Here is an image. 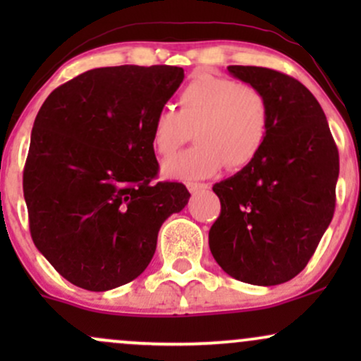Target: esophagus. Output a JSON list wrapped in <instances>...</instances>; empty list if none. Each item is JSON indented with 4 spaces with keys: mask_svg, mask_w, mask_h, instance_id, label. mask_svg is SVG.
Returning <instances> with one entry per match:
<instances>
[{
    "mask_svg": "<svg viewBox=\"0 0 361 361\" xmlns=\"http://www.w3.org/2000/svg\"><path fill=\"white\" fill-rule=\"evenodd\" d=\"M186 186H188L190 193L192 195H197V193L204 192V190L209 188V185H205V183H186Z\"/></svg>",
    "mask_w": 361,
    "mask_h": 361,
    "instance_id": "obj_1",
    "label": "esophagus"
}]
</instances>
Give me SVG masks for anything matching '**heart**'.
I'll return each mask as SVG.
<instances>
[{
  "label": "heart",
  "mask_w": 361,
  "mask_h": 361,
  "mask_svg": "<svg viewBox=\"0 0 361 361\" xmlns=\"http://www.w3.org/2000/svg\"><path fill=\"white\" fill-rule=\"evenodd\" d=\"M270 110L261 91L229 78L200 74L181 90L178 111L159 109L151 122L156 154L171 156L195 135L193 147L163 163L171 180L198 181L214 176L226 164L241 169L259 154L268 135Z\"/></svg>",
  "instance_id": "obj_1"
}]
</instances>
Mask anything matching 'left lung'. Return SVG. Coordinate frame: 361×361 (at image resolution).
<instances>
[{
    "label": "left lung",
    "mask_w": 361,
    "mask_h": 361,
    "mask_svg": "<svg viewBox=\"0 0 361 361\" xmlns=\"http://www.w3.org/2000/svg\"><path fill=\"white\" fill-rule=\"evenodd\" d=\"M227 71L261 91L270 123L258 157L214 185L221 215L209 246L227 275L271 287L304 270L331 224L338 147L321 105L300 81L256 66Z\"/></svg>",
    "instance_id": "1"
}]
</instances>
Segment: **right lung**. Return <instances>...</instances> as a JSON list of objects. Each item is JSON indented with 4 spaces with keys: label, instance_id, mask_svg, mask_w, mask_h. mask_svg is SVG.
Returning a JSON list of instances; mask_svg holds the SVG:
<instances>
[{
    "label": "right lung",
    "instance_id": "add662e5",
    "mask_svg": "<svg viewBox=\"0 0 361 361\" xmlns=\"http://www.w3.org/2000/svg\"><path fill=\"white\" fill-rule=\"evenodd\" d=\"M183 78L176 66L91 69L40 106L23 169L30 234L76 287L105 292L137 279L163 222L188 204L185 185L152 183V117Z\"/></svg>",
    "mask_w": 361,
    "mask_h": 361
}]
</instances>
